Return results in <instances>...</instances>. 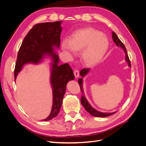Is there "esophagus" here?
Masks as SVG:
<instances>
[{"label": "esophagus", "mask_w": 146, "mask_h": 146, "mask_svg": "<svg viewBox=\"0 0 146 146\" xmlns=\"http://www.w3.org/2000/svg\"><path fill=\"white\" fill-rule=\"evenodd\" d=\"M74 76L76 77V78H78L79 77V71L78 70H74Z\"/></svg>", "instance_id": "34e87169"}]
</instances>
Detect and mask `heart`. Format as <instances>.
Masks as SVG:
<instances>
[{"label": "heart", "mask_w": 146, "mask_h": 146, "mask_svg": "<svg viewBox=\"0 0 146 146\" xmlns=\"http://www.w3.org/2000/svg\"><path fill=\"white\" fill-rule=\"evenodd\" d=\"M61 46L69 58H72L75 52L82 51L83 63L88 66H93L98 64L107 54L109 41L104 33L90 27L75 32L70 35L69 40L63 39Z\"/></svg>", "instance_id": "1"}]
</instances>
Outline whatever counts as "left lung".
I'll list each match as a JSON object with an SVG mask.
<instances>
[{
    "instance_id": "8db88e82",
    "label": "left lung",
    "mask_w": 146,
    "mask_h": 146,
    "mask_svg": "<svg viewBox=\"0 0 146 146\" xmlns=\"http://www.w3.org/2000/svg\"><path fill=\"white\" fill-rule=\"evenodd\" d=\"M112 38H113V41L116 43V46L118 47H121V48H122V50H123V52H125V60L128 63V64H129V67H131L130 61V60H129V56H128L126 48H125L124 44H123L121 42V41L117 37L116 34L114 33V32L112 33ZM90 69H88V68L83 69L82 70H81L80 74V76H82V78H80L78 80V83L79 84V85H80V90H81L82 93V98H81V104L83 106V107L85 108V109L86 110V111L89 113L91 114V115L92 116L104 117H107V116H111V115H112V114H113L114 113H115L116 112H113V113L100 112V111H98V110H96V109H94L93 107H92V106L90 105V104L88 102V101L87 100V99L85 98V93H84L83 89V78L85 77L86 76V75L90 72Z\"/></svg>"
}]
</instances>
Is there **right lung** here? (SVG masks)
Returning a JSON list of instances; mask_svg holds the SVG:
<instances>
[{
  "label": "right lung",
  "instance_id": "obj_1",
  "mask_svg": "<svg viewBox=\"0 0 146 146\" xmlns=\"http://www.w3.org/2000/svg\"><path fill=\"white\" fill-rule=\"evenodd\" d=\"M63 21L44 23L35 25L24 38L17 54L15 69V80L24 66L27 63L37 64L49 56L50 63V82L52 88L53 105L50 113L43 121H50L60 112L67 83L75 78L72 69L68 63L59 64V56L55 49L60 44V35Z\"/></svg>",
  "mask_w": 146,
  "mask_h": 146
}]
</instances>
